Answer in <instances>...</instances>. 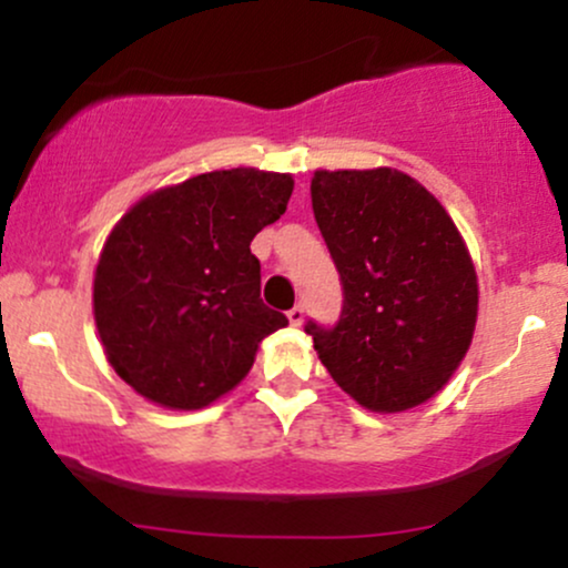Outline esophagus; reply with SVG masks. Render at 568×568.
I'll return each mask as SVG.
<instances>
[{"instance_id": "esophagus-1", "label": "esophagus", "mask_w": 568, "mask_h": 568, "mask_svg": "<svg viewBox=\"0 0 568 568\" xmlns=\"http://www.w3.org/2000/svg\"><path fill=\"white\" fill-rule=\"evenodd\" d=\"M288 321H291L293 328H298V325L304 323V306H302V304H296V306H293V310L288 312Z\"/></svg>"}]
</instances>
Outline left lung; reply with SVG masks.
<instances>
[{"label":"left lung","instance_id":"obj_1","mask_svg":"<svg viewBox=\"0 0 568 568\" xmlns=\"http://www.w3.org/2000/svg\"><path fill=\"white\" fill-rule=\"evenodd\" d=\"M312 211L344 285L317 357L363 408L397 414L446 387L470 349L478 275L446 207L395 168L315 171Z\"/></svg>","mask_w":568,"mask_h":568}]
</instances>
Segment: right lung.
<instances>
[{
  "mask_svg": "<svg viewBox=\"0 0 568 568\" xmlns=\"http://www.w3.org/2000/svg\"><path fill=\"white\" fill-rule=\"evenodd\" d=\"M291 173L232 168L146 194L114 224L93 275L106 361L141 397L197 410L237 387L288 325L262 302L251 240L285 213Z\"/></svg>",
  "mask_w": 568,
  "mask_h": 568,
  "instance_id": "add662e5",
  "label": "right lung"
}]
</instances>
